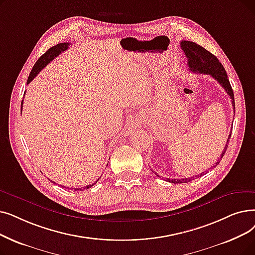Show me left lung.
I'll return each mask as SVG.
<instances>
[{
	"instance_id": "8db88e82",
	"label": "left lung",
	"mask_w": 255,
	"mask_h": 255,
	"mask_svg": "<svg viewBox=\"0 0 255 255\" xmlns=\"http://www.w3.org/2000/svg\"><path fill=\"white\" fill-rule=\"evenodd\" d=\"M180 47L183 50L185 56L187 57V64H189V66H190V71H192L193 73L210 75L214 79H216L221 85H222V87L224 88L226 93L228 94V96L230 97L232 106H234V109L236 112L234 91H232L230 82L227 78L226 71L223 68L222 63L219 61V59L215 56L214 54L208 52L203 47L197 45L196 42L189 41V40H182L180 42ZM230 136H231V133L229 134V136L227 138L226 145L222 151V154L220 155V158L217 160L216 165L219 164L220 160L222 159V157L224 156V154L228 147L227 143L229 141ZM203 174H204V172L201 173L200 175L193 176V177H190V178H182V179H168L167 178V181L172 182V183H185V182H190V181L194 180L195 178H198V177H201Z\"/></svg>"
}]
</instances>
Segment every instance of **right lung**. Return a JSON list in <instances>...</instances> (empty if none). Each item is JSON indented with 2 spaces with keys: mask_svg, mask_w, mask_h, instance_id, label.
Wrapping results in <instances>:
<instances>
[{
  "mask_svg": "<svg viewBox=\"0 0 255 255\" xmlns=\"http://www.w3.org/2000/svg\"><path fill=\"white\" fill-rule=\"evenodd\" d=\"M69 46H70L69 42H61V43H58V45H56V46H54V47L50 48L45 54L42 55V56H40V57L38 58V60H37L36 63L34 64V66H33V69L31 70L30 75H29V77H28L27 83H30L33 79H34L35 77L37 76V74H38L43 68H45V66H46L50 61H52L55 57L58 56V55H59L60 53L64 52L65 50H68ZM21 108H23V101H21ZM96 182H97V181H96ZM53 183H55V182H53ZM94 184H95V183L90 184V185H86V186H84V187H78V189H75V191H82V190L84 191V190H86V189H90V187H92Z\"/></svg>",
  "mask_w": 255,
  "mask_h": 255,
  "instance_id": "add662e5",
  "label": "right lung"
}]
</instances>
